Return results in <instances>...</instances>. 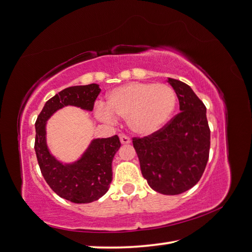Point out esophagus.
<instances>
[{
    "instance_id": "obj_1",
    "label": "esophagus",
    "mask_w": 252,
    "mask_h": 252,
    "mask_svg": "<svg viewBox=\"0 0 252 252\" xmlns=\"http://www.w3.org/2000/svg\"><path fill=\"white\" fill-rule=\"evenodd\" d=\"M121 143L123 145H127V144H130V138L128 137L127 135H121Z\"/></svg>"
}]
</instances>
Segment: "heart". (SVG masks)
I'll return each mask as SVG.
<instances>
[{"mask_svg": "<svg viewBox=\"0 0 252 252\" xmlns=\"http://www.w3.org/2000/svg\"><path fill=\"white\" fill-rule=\"evenodd\" d=\"M177 95L167 84L133 82L115 88L108 95L106 109L98 116L109 121L113 116L127 118L129 128L139 135L159 130L173 115Z\"/></svg>", "mask_w": 252, "mask_h": 252, "instance_id": "1", "label": "heart"}]
</instances>
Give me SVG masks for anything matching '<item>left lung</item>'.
Here are the masks:
<instances>
[{
  "mask_svg": "<svg viewBox=\"0 0 252 252\" xmlns=\"http://www.w3.org/2000/svg\"><path fill=\"white\" fill-rule=\"evenodd\" d=\"M180 113L164 127L144 137H133L140 170L154 190L179 195L199 182L210 149L206 106L187 84L168 78Z\"/></svg>",
  "mask_w": 252,
  "mask_h": 252,
  "instance_id": "left-lung-1",
  "label": "left lung"
}]
</instances>
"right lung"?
Here are the masks:
<instances>
[{
    "label": "right lung",
    "mask_w": 252,
    "mask_h": 252,
    "mask_svg": "<svg viewBox=\"0 0 252 252\" xmlns=\"http://www.w3.org/2000/svg\"><path fill=\"white\" fill-rule=\"evenodd\" d=\"M99 92L97 84L65 88L46 101L35 122L34 149L43 177L53 191L75 204L93 202L107 192L113 179L112 162L121 140L117 135L94 139L81 159L63 165L48 152L45 125L47 119L64 106L93 110Z\"/></svg>",
    "instance_id": "obj_1"
}]
</instances>
